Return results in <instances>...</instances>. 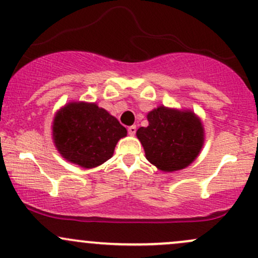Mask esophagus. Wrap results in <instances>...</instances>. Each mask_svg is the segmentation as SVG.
<instances>
[{
	"label": "esophagus",
	"mask_w": 258,
	"mask_h": 258,
	"mask_svg": "<svg viewBox=\"0 0 258 258\" xmlns=\"http://www.w3.org/2000/svg\"><path fill=\"white\" fill-rule=\"evenodd\" d=\"M136 132H137V127H136L135 125H133V126H130V127H128V135L135 136V135H136Z\"/></svg>",
	"instance_id": "obj_1"
}]
</instances>
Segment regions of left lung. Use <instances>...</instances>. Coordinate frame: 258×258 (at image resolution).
<instances>
[{"label":"left lung","instance_id":"1","mask_svg":"<svg viewBox=\"0 0 258 258\" xmlns=\"http://www.w3.org/2000/svg\"><path fill=\"white\" fill-rule=\"evenodd\" d=\"M149 125L136 135L150 164L164 172L178 171L191 164L204 146V127L190 110L161 105L147 115Z\"/></svg>","mask_w":258,"mask_h":258}]
</instances>
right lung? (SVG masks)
I'll use <instances>...</instances> for the list:
<instances>
[{"mask_svg":"<svg viewBox=\"0 0 258 258\" xmlns=\"http://www.w3.org/2000/svg\"><path fill=\"white\" fill-rule=\"evenodd\" d=\"M53 141L61 156L84 168L102 165L114 154L127 130L96 103L72 102L53 120Z\"/></svg>","mask_w":258,"mask_h":258,"instance_id":"add662e5","label":"right lung"}]
</instances>
